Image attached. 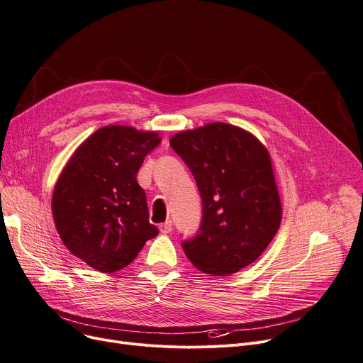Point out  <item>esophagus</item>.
I'll list each match as a JSON object with an SVG mask.
<instances>
[{"label": "esophagus", "mask_w": 363, "mask_h": 363, "mask_svg": "<svg viewBox=\"0 0 363 363\" xmlns=\"http://www.w3.org/2000/svg\"><path fill=\"white\" fill-rule=\"evenodd\" d=\"M159 229H160L162 233H169V232L172 230V222L171 220H166L164 223H160Z\"/></svg>", "instance_id": "34e87169"}]
</instances>
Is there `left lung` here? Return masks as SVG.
Returning <instances> with one entry per match:
<instances>
[{"mask_svg":"<svg viewBox=\"0 0 363 363\" xmlns=\"http://www.w3.org/2000/svg\"><path fill=\"white\" fill-rule=\"evenodd\" d=\"M169 144L189 167L203 204L197 233L182 240L186 258L213 276L247 267L269 247L281 220L267 149L225 123L178 133Z\"/></svg>","mask_w":363,"mask_h":363,"instance_id":"left-lung-1","label":"left lung"}]
</instances>
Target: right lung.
Wrapping results in <instances>:
<instances>
[{
    "instance_id": "add662e5",
    "label": "right lung",
    "mask_w": 363,
    "mask_h": 363,
    "mask_svg": "<svg viewBox=\"0 0 363 363\" xmlns=\"http://www.w3.org/2000/svg\"><path fill=\"white\" fill-rule=\"evenodd\" d=\"M160 143L156 133L109 125L93 133L68 160L52 196L57 230L91 269L127 267L159 229L149 222L137 172Z\"/></svg>"
}]
</instances>
